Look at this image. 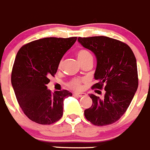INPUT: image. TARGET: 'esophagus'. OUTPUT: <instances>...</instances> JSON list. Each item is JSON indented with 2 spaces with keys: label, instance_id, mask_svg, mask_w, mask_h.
Returning <instances> with one entry per match:
<instances>
[{
  "label": "esophagus",
  "instance_id": "obj_1",
  "mask_svg": "<svg viewBox=\"0 0 150 150\" xmlns=\"http://www.w3.org/2000/svg\"><path fill=\"white\" fill-rule=\"evenodd\" d=\"M74 96H76V97H82L83 96H86V93H78V92H75L73 94Z\"/></svg>",
  "mask_w": 150,
  "mask_h": 150
}]
</instances>
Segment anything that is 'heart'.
<instances>
[{"label":"heart","instance_id":"b5f03b06","mask_svg":"<svg viewBox=\"0 0 150 150\" xmlns=\"http://www.w3.org/2000/svg\"><path fill=\"white\" fill-rule=\"evenodd\" d=\"M76 56H77V59L79 62L84 61V60L87 59L88 58H92L91 54L85 49H80L79 50H78L77 53H76ZM62 64V61H60L59 66L61 67ZM68 86L71 88V89H74V90H79L82 88V81L79 79L75 78V79H71L70 82H68Z\"/></svg>","mask_w":150,"mask_h":150}]
</instances>
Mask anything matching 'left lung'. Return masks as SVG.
I'll return each instance as SVG.
<instances>
[{
  "mask_svg": "<svg viewBox=\"0 0 150 150\" xmlns=\"http://www.w3.org/2000/svg\"><path fill=\"white\" fill-rule=\"evenodd\" d=\"M78 42L95 55L97 68L92 88L105 91L102 99L89 94L92 105L85 117L95 126L112 124L124 115L138 86L136 59L129 45L106 36L78 38Z\"/></svg>",
  "mask_w": 150,
  "mask_h": 150,
  "instance_id": "left-lung-1",
  "label": "left lung"
}]
</instances>
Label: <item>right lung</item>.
I'll list each match as a JSON object with an SVG mask.
<instances>
[{
	"mask_svg": "<svg viewBox=\"0 0 150 150\" xmlns=\"http://www.w3.org/2000/svg\"><path fill=\"white\" fill-rule=\"evenodd\" d=\"M76 38H41L22 46L18 52L11 82L19 105L32 121L49 125L62 117L63 102L72 93L67 90L51 93L47 85Z\"/></svg>",
	"mask_w": 150,
	"mask_h": 150,
	"instance_id": "1",
	"label": "right lung"
}]
</instances>
